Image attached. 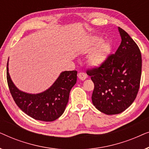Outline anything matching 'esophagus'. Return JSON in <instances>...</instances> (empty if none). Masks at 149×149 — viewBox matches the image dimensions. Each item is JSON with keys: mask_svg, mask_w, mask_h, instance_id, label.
<instances>
[{"mask_svg": "<svg viewBox=\"0 0 149 149\" xmlns=\"http://www.w3.org/2000/svg\"><path fill=\"white\" fill-rule=\"evenodd\" d=\"M87 74L84 72H79L78 74V78L81 81H84L87 79Z\"/></svg>", "mask_w": 149, "mask_h": 149, "instance_id": "esophagus-1", "label": "esophagus"}]
</instances>
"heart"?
Returning a JSON list of instances; mask_svg holds the SVG:
<instances>
[{
	"label": "heart",
	"mask_w": 149,
	"mask_h": 149,
	"mask_svg": "<svg viewBox=\"0 0 149 149\" xmlns=\"http://www.w3.org/2000/svg\"><path fill=\"white\" fill-rule=\"evenodd\" d=\"M89 64L93 67H100L104 64L111 52V47L108 42L102 41L99 37H93L86 49Z\"/></svg>",
	"instance_id": "obj_1"
}]
</instances>
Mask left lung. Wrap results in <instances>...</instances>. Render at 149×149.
I'll list each match as a JSON object with an SVG mask.
<instances>
[{
    "instance_id": "left-lung-1",
    "label": "left lung",
    "mask_w": 149,
    "mask_h": 149,
    "mask_svg": "<svg viewBox=\"0 0 149 149\" xmlns=\"http://www.w3.org/2000/svg\"><path fill=\"white\" fill-rule=\"evenodd\" d=\"M121 42L115 54L99 68L87 74L94 83L91 100L107 115L125 111L135 100L139 90L142 56L138 47L127 32L118 27Z\"/></svg>"
}]
</instances>
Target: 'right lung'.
<instances>
[{"mask_svg": "<svg viewBox=\"0 0 149 149\" xmlns=\"http://www.w3.org/2000/svg\"><path fill=\"white\" fill-rule=\"evenodd\" d=\"M7 78L10 92L18 107L34 119L48 122L55 121L64 113L70 91L77 83V72H62L52 86L45 91L30 93L20 90L13 83L9 72L8 60Z\"/></svg>", "mask_w": 149, "mask_h": 149, "instance_id": "right-lung-1", "label": "right lung"}]
</instances>
